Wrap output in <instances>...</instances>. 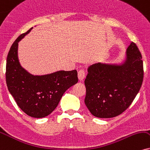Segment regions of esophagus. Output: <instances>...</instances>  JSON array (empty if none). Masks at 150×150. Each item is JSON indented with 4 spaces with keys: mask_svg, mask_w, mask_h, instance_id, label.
<instances>
[{
    "mask_svg": "<svg viewBox=\"0 0 150 150\" xmlns=\"http://www.w3.org/2000/svg\"><path fill=\"white\" fill-rule=\"evenodd\" d=\"M78 79L79 81H83L85 79V72L83 70H80L78 72Z\"/></svg>",
    "mask_w": 150,
    "mask_h": 150,
    "instance_id": "1",
    "label": "esophagus"
}]
</instances>
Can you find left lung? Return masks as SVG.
I'll return each instance as SVG.
<instances>
[{"label": "left lung", "instance_id": "obj_1", "mask_svg": "<svg viewBox=\"0 0 150 150\" xmlns=\"http://www.w3.org/2000/svg\"><path fill=\"white\" fill-rule=\"evenodd\" d=\"M85 80V103L94 116L110 118L132 104L143 81V62L134 42L127 48L123 63H96L90 66Z\"/></svg>", "mask_w": 150, "mask_h": 150}]
</instances>
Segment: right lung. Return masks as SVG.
<instances>
[{
	"label": "right lung",
	"mask_w": 150,
	"mask_h": 150,
	"mask_svg": "<svg viewBox=\"0 0 150 150\" xmlns=\"http://www.w3.org/2000/svg\"><path fill=\"white\" fill-rule=\"evenodd\" d=\"M32 29L12 44L7 57L5 76L7 88L18 106L30 117L42 118L55 110L66 90L77 83L78 76L76 70L34 76L22 67L18 58V44Z\"/></svg>",
	"instance_id": "1"
}]
</instances>
